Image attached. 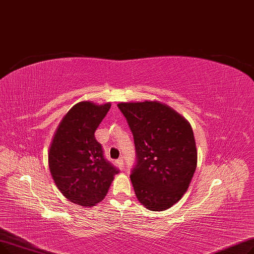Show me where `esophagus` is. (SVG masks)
Wrapping results in <instances>:
<instances>
[{
	"label": "esophagus",
	"mask_w": 254,
	"mask_h": 254,
	"mask_svg": "<svg viewBox=\"0 0 254 254\" xmlns=\"http://www.w3.org/2000/svg\"><path fill=\"white\" fill-rule=\"evenodd\" d=\"M117 163H118L119 166L123 167V165H124V159H123V158H119V159L117 160Z\"/></svg>",
	"instance_id": "obj_1"
}]
</instances>
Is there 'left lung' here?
<instances>
[{
    "label": "left lung",
    "mask_w": 254,
    "mask_h": 254,
    "mask_svg": "<svg viewBox=\"0 0 254 254\" xmlns=\"http://www.w3.org/2000/svg\"><path fill=\"white\" fill-rule=\"evenodd\" d=\"M134 139L130 179L139 202L166 210L181 199L196 170L197 151L188 121L157 101L119 103Z\"/></svg>",
    "instance_id": "8db88e82"
}]
</instances>
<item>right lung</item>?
Listing matches in <instances>:
<instances>
[{
	"label": "right lung",
	"instance_id": "right-lung-1",
	"mask_svg": "<svg viewBox=\"0 0 254 254\" xmlns=\"http://www.w3.org/2000/svg\"><path fill=\"white\" fill-rule=\"evenodd\" d=\"M111 103L75 104L60 123L48 154V165L62 194L75 204L92 207L106 195L119 168L105 159L95 131Z\"/></svg>",
	"mask_w": 254,
	"mask_h": 254
}]
</instances>
